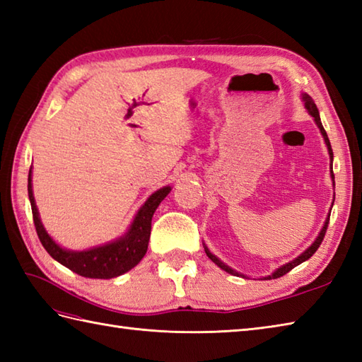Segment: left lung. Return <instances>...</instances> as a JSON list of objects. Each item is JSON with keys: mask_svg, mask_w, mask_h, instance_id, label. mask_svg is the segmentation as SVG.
I'll list each match as a JSON object with an SVG mask.
<instances>
[{"mask_svg": "<svg viewBox=\"0 0 362 362\" xmlns=\"http://www.w3.org/2000/svg\"><path fill=\"white\" fill-rule=\"evenodd\" d=\"M303 101H305V107L306 109H308V112L311 113V117L314 118V121H316V124L319 126V129H320V132H322V135H324V138H325V143H327V148H328V152H329V157H332V163H333V149H332V144H329V140H328V135H327V132H325V129H324V126H322V121H320V117H319V110H317V107H316V104H314V101H313V98L310 96V95H303ZM332 177L334 179V174H333V168H332ZM328 222H329V216H328V219L325 221V226H324V228L320 230V233H319V236L316 238V241H314L313 244H311V247L310 249H306L302 255L300 257H297L296 259H292L291 263H288V264H284V266H281L280 269H276V271L272 274V275H269L267 276V280H271V279H279V276H283L284 274H288L289 271H292V269H294L296 266H298L300 263H303V261H306L308 258H311L314 253H316V250L320 247V244H322V241H324V238H325V233H327V227H328ZM205 253H206V257H209L213 263H216L221 269H224L226 272H228V274H232V275H240L238 272H235L233 269H230L228 266H226L224 263H222L221 259H218L216 257L213 255V253L205 247Z\"/></svg>", "mask_w": 362, "mask_h": 362, "instance_id": "8db88e82", "label": "left lung"}]
</instances>
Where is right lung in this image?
<instances>
[{
	"label": "right lung",
	"mask_w": 362,
	"mask_h": 362,
	"mask_svg": "<svg viewBox=\"0 0 362 362\" xmlns=\"http://www.w3.org/2000/svg\"><path fill=\"white\" fill-rule=\"evenodd\" d=\"M169 191H171L169 187L156 191V193L144 202L140 211L136 213L129 232L122 238H119V240L101 245V247H95L83 252H71L59 247V245L51 240V236L45 232L40 218H38V211L33 196L30 171L28 177V194L30 206H33V219L38 240H40L46 252H48L54 259L70 269V271L82 276H87V279H113V276L124 274L140 263V259L144 257L146 250H148L151 238V221L153 216V211L157 210V206L168 196Z\"/></svg>",
	"instance_id": "obj_1"
}]
</instances>
